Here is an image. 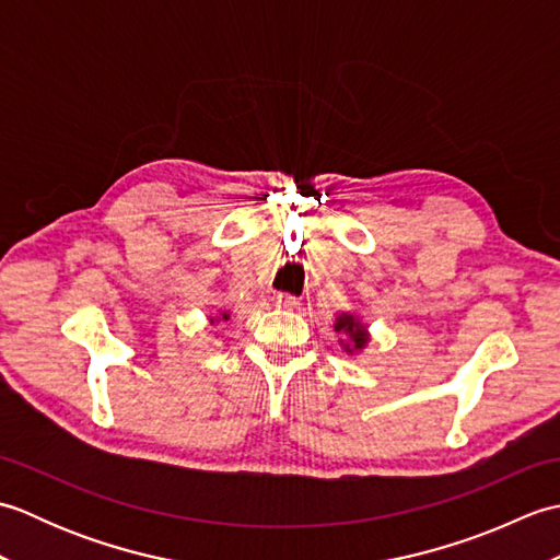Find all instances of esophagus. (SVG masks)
Wrapping results in <instances>:
<instances>
[{"label":"esophagus","mask_w":560,"mask_h":560,"mask_svg":"<svg viewBox=\"0 0 560 560\" xmlns=\"http://www.w3.org/2000/svg\"><path fill=\"white\" fill-rule=\"evenodd\" d=\"M273 303H277V307H283V311H293V307L299 305V299L291 293H277L273 295Z\"/></svg>","instance_id":"34e87169"}]
</instances>
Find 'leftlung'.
<instances>
[{
	"label": "left lung",
	"mask_w": 560,
	"mask_h": 560,
	"mask_svg": "<svg viewBox=\"0 0 560 560\" xmlns=\"http://www.w3.org/2000/svg\"><path fill=\"white\" fill-rule=\"evenodd\" d=\"M335 331H341V335L349 337V343H347V351L351 349H363L365 341H368V335H365V327L355 319L353 315H347L341 313L337 317V325H335Z\"/></svg>",
	"instance_id": "left-lung-1"
}]
</instances>
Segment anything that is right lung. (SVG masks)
Returning <instances> with one entry per match:
<instances>
[{
  "label": "right lung",
  "instance_id": "obj_1",
  "mask_svg": "<svg viewBox=\"0 0 560 560\" xmlns=\"http://www.w3.org/2000/svg\"><path fill=\"white\" fill-rule=\"evenodd\" d=\"M223 319H229V315H223Z\"/></svg>",
  "mask_w": 560,
  "mask_h": 560
}]
</instances>
